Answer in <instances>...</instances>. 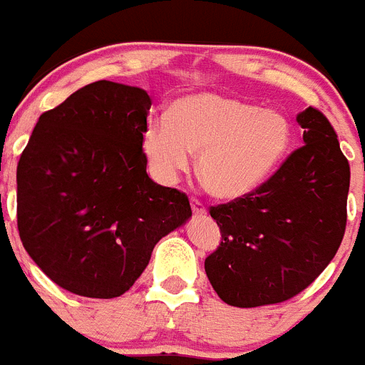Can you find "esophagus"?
Wrapping results in <instances>:
<instances>
[{
    "label": "esophagus",
    "mask_w": 365,
    "mask_h": 365,
    "mask_svg": "<svg viewBox=\"0 0 365 365\" xmlns=\"http://www.w3.org/2000/svg\"><path fill=\"white\" fill-rule=\"evenodd\" d=\"M190 207H192V212H194L195 216H203V215H207V210H205V205L201 203V201L192 200V201H190Z\"/></svg>",
    "instance_id": "1"
}]
</instances>
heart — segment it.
<instances>
[{"mask_svg":"<svg viewBox=\"0 0 365 365\" xmlns=\"http://www.w3.org/2000/svg\"><path fill=\"white\" fill-rule=\"evenodd\" d=\"M293 145V126L284 113L222 93H192L173 101L165 119H150L141 149L150 173L175 182L190 170L192 153L210 195L239 200L272 175Z\"/></svg>","mask_w":365,"mask_h":365,"instance_id":"1","label":"heart"}]
</instances>
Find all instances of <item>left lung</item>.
<instances>
[{
    "label": "left lung",
    "mask_w": 365,
    "mask_h": 365,
    "mask_svg": "<svg viewBox=\"0 0 365 365\" xmlns=\"http://www.w3.org/2000/svg\"><path fill=\"white\" fill-rule=\"evenodd\" d=\"M304 145L252 194L210 209L222 233L205 272L237 308L289 300L308 287L338 252L347 224L351 168L327 117H297Z\"/></svg>",
    "instance_id": "8db88e82"
}]
</instances>
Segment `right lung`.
I'll use <instances>...</instances> for the list:
<instances>
[{"mask_svg": "<svg viewBox=\"0 0 365 365\" xmlns=\"http://www.w3.org/2000/svg\"><path fill=\"white\" fill-rule=\"evenodd\" d=\"M150 96L101 80L38 117L16 170L18 231L59 287L115 298L156 242L192 216L182 192L147 175L141 135Z\"/></svg>", "mask_w": 365, "mask_h": 365, "instance_id": "obj_1", "label": "right lung"}]
</instances>
